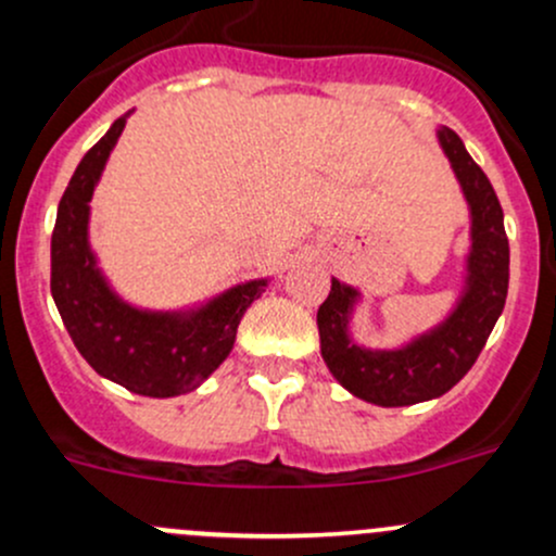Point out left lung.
<instances>
[{"mask_svg": "<svg viewBox=\"0 0 556 556\" xmlns=\"http://www.w3.org/2000/svg\"><path fill=\"white\" fill-rule=\"evenodd\" d=\"M470 217V247L463 288L446 317L390 350H371L352 336L363 293L330 279V295L317 312L319 352L336 382L374 406H412L450 392L484 350L508 295V239L503 210L481 166L452 128H435Z\"/></svg>", "mask_w": 556, "mask_h": 556, "instance_id": "obj_1", "label": "left lung"}]
</instances>
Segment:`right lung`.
Returning <instances> with one entry per match:
<instances>
[{
    "label": "right lung",
    "instance_id": "obj_1",
    "mask_svg": "<svg viewBox=\"0 0 556 556\" xmlns=\"http://www.w3.org/2000/svg\"><path fill=\"white\" fill-rule=\"evenodd\" d=\"M131 112L83 155L61 195L50 239V293L77 352L99 377L137 395L174 397L195 390L231 355L244 312L271 279L231 285L182 309H142L115 293L88 226L93 190Z\"/></svg>",
    "mask_w": 556,
    "mask_h": 556
}]
</instances>
